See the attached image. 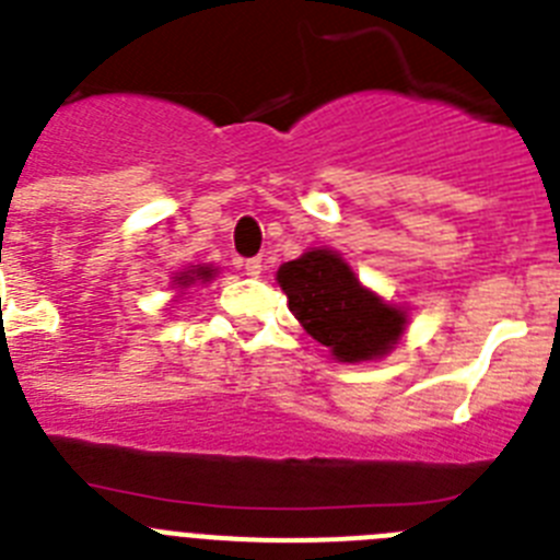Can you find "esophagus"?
<instances>
[{
	"label": "esophagus",
	"instance_id": "esophagus-1",
	"mask_svg": "<svg viewBox=\"0 0 560 560\" xmlns=\"http://www.w3.org/2000/svg\"><path fill=\"white\" fill-rule=\"evenodd\" d=\"M244 275L246 277H260V271H264V264H260V257H249V260H244Z\"/></svg>",
	"mask_w": 560,
	"mask_h": 560
}]
</instances>
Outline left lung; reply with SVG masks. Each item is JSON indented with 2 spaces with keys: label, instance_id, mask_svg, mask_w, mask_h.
I'll return each mask as SVG.
<instances>
[{
  "label": "left lung",
  "instance_id": "1",
  "mask_svg": "<svg viewBox=\"0 0 560 560\" xmlns=\"http://www.w3.org/2000/svg\"><path fill=\"white\" fill-rule=\"evenodd\" d=\"M291 314L303 328L334 350L339 361H368L393 350L407 316L381 303L355 280L350 266L328 249L305 252L277 271Z\"/></svg>",
  "mask_w": 560,
  "mask_h": 560
}]
</instances>
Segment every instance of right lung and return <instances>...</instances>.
Instances as JSON below:
<instances>
[{
	"label": "right lung",
	"instance_id": "1",
	"mask_svg": "<svg viewBox=\"0 0 560 560\" xmlns=\"http://www.w3.org/2000/svg\"><path fill=\"white\" fill-rule=\"evenodd\" d=\"M207 277H212V269H207V266H199V269L187 271V275L179 277L182 285H190L192 280H207Z\"/></svg>",
	"mask_w": 560,
	"mask_h": 560
}]
</instances>
